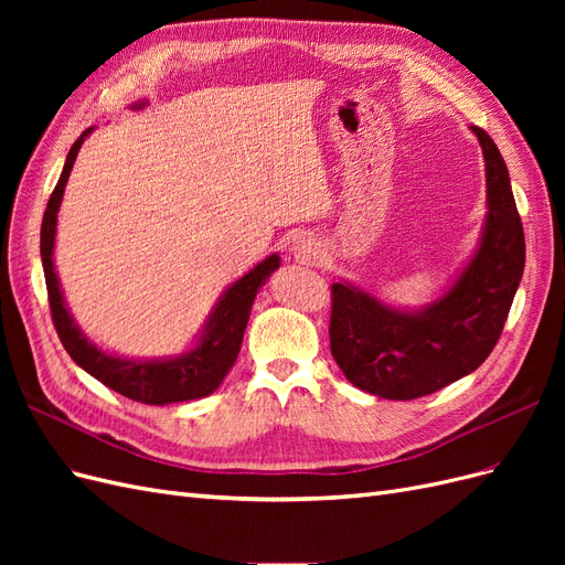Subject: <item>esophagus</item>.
I'll use <instances>...</instances> for the list:
<instances>
[{"label":"esophagus","instance_id":"obj_1","mask_svg":"<svg viewBox=\"0 0 565 565\" xmlns=\"http://www.w3.org/2000/svg\"><path fill=\"white\" fill-rule=\"evenodd\" d=\"M289 254H292V259L297 264L318 266V264H322L324 249H322L318 237H313V235H299L297 241L292 243V247H289Z\"/></svg>","mask_w":565,"mask_h":565}]
</instances>
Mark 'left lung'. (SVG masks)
<instances>
[{
	"label": "left lung",
	"instance_id": "8db88e82",
	"mask_svg": "<svg viewBox=\"0 0 565 565\" xmlns=\"http://www.w3.org/2000/svg\"><path fill=\"white\" fill-rule=\"evenodd\" d=\"M486 162V218L469 262L446 292L415 306L386 303L341 278L332 285L330 347L347 380L372 396L413 401L467 377L502 334L525 266V237L504 158L471 127Z\"/></svg>",
	"mask_w": 565,
	"mask_h": 565
}]
</instances>
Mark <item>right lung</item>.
Here are the masks:
<instances>
[{"mask_svg": "<svg viewBox=\"0 0 565 565\" xmlns=\"http://www.w3.org/2000/svg\"><path fill=\"white\" fill-rule=\"evenodd\" d=\"M92 131L94 127L82 131L71 152H67L61 179L54 188V193L49 198L46 212L42 218L40 254L56 332L63 341L65 351L71 353L73 361L84 372H89L94 380L117 393H122V396L131 401L148 405H169L210 396V393H214L218 384L226 380V374L235 365V358L243 347V334L247 328L256 292H259L273 273L280 268V254H268L264 262L256 264L243 278H237L221 292L207 320H204L202 328L198 330L193 347L188 351L179 355L160 358H127L98 349L94 341L82 332L71 309H67L54 264L56 224L65 183L71 179L73 164L77 160V152L84 139H87Z\"/></svg>", "mask_w": 565, "mask_h": 565, "instance_id": "1", "label": "right lung"}]
</instances>
